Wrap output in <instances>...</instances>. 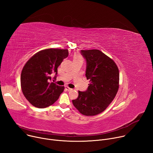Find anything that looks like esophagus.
Masks as SVG:
<instances>
[{
	"label": "esophagus",
	"mask_w": 153,
	"mask_h": 153,
	"mask_svg": "<svg viewBox=\"0 0 153 153\" xmlns=\"http://www.w3.org/2000/svg\"><path fill=\"white\" fill-rule=\"evenodd\" d=\"M65 89L67 90V91H71L72 89L71 88H70L69 87H67V86H66L65 87Z\"/></svg>",
	"instance_id": "34e87169"
}]
</instances>
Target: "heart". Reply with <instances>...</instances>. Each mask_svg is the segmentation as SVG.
I'll return each mask as SVG.
<instances>
[{"label":"heart","mask_w":153,"mask_h":153,"mask_svg":"<svg viewBox=\"0 0 153 153\" xmlns=\"http://www.w3.org/2000/svg\"><path fill=\"white\" fill-rule=\"evenodd\" d=\"M77 58H80L78 55H74V59H77Z\"/></svg>","instance_id":"1"}]
</instances>
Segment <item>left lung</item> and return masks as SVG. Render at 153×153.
I'll list each match as a JSON object with an SVG mask.
<instances>
[{
  "instance_id": "1",
  "label": "left lung",
  "mask_w": 153,
  "mask_h": 153,
  "mask_svg": "<svg viewBox=\"0 0 153 153\" xmlns=\"http://www.w3.org/2000/svg\"><path fill=\"white\" fill-rule=\"evenodd\" d=\"M87 62L85 76L90 79L87 90L79 91L72 100L79 112L93 116L102 112L115 98L119 88V71L114 61L98 49L82 50Z\"/></svg>"
}]
</instances>
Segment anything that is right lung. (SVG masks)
<instances>
[{"label":"right lung","mask_w":153,"mask_h":153,"mask_svg":"<svg viewBox=\"0 0 153 153\" xmlns=\"http://www.w3.org/2000/svg\"><path fill=\"white\" fill-rule=\"evenodd\" d=\"M68 56V49L41 51L27 62L21 75V86L25 98L33 106L45 108L56 101L64 87L51 82V74H57V68Z\"/></svg>","instance_id":"add662e5"}]
</instances>
